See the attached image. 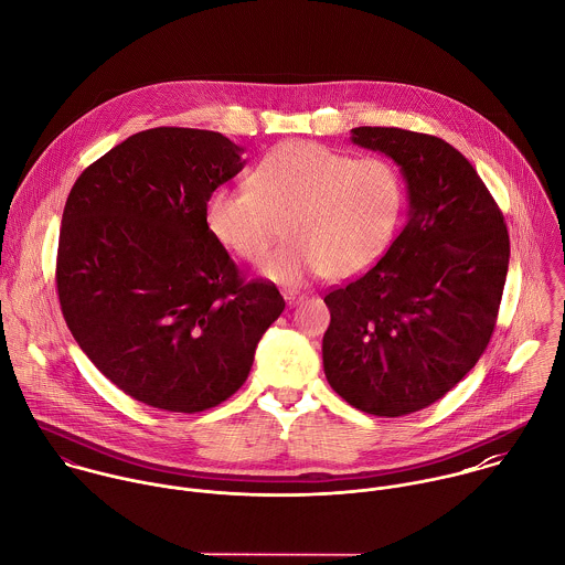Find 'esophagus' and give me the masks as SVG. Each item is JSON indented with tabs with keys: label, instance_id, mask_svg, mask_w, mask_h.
I'll use <instances>...</instances> for the list:
<instances>
[{
	"label": "esophagus",
	"instance_id": "1",
	"mask_svg": "<svg viewBox=\"0 0 565 565\" xmlns=\"http://www.w3.org/2000/svg\"><path fill=\"white\" fill-rule=\"evenodd\" d=\"M281 295H284V299H286V303H288L290 308L297 306V303L303 299V295H299V292H295V290H284Z\"/></svg>",
	"mask_w": 565,
	"mask_h": 565
}]
</instances>
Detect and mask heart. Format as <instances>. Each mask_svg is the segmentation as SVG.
<instances>
[{
  "label": "heart",
  "mask_w": 565,
  "mask_h": 565,
  "mask_svg": "<svg viewBox=\"0 0 565 565\" xmlns=\"http://www.w3.org/2000/svg\"><path fill=\"white\" fill-rule=\"evenodd\" d=\"M403 202V182L387 160H354L319 142L290 140L250 171L248 189H213L204 220L246 262H262L284 224L288 244L262 273L292 286L319 273L345 279L372 266L396 233Z\"/></svg>",
  "instance_id": "heart-1"
}]
</instances>
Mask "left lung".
<instances>
[{
	"mask_svg": "<svg viewBox=\"0 0 565 565\" xmlns=\"http://www.w3.org/2000/svg\"><path fill=\"white\" fill-rule=\"evenodd\" d=\"M352 142L401 167L409 213L374 268L326 295L323 370L352 407L396 418L443 398L480 361L511 242L487 184L443 138L354 127Z\"/></svg>",
	"mask_w": 565,
	"mask_h": 565,
	"instance_id": "left-lung-1",
	"label": "left lung"
}]
</instances>
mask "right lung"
I'll use <instances>...</instances> for the list:
<instances>
[{
    "mask_svg": "<svg viewBox=\"0 0 565 565\" xmlns=\"http://www.w3.org/2000/svg\"><path fill=\"white\" fill-rule=\"evenodd\" d=\"M244 149L209 129L138 131L74 182L58 233L63 319L96 370L127 396L195 414L248 379L286 303L244 281L204 220Z\"/></svg>",
    "mask_w": 565,
    "mask_h": 565,
    "instance_id": "right-lung-1",
    "label": "right lung"
}]
</instances>
